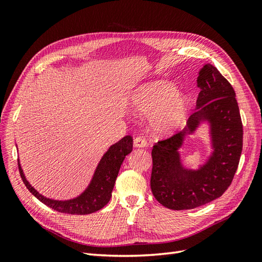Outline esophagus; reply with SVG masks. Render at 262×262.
I'll list each match as a JSON object with an SVG mask.
<instances>
[{"instance_id": "esophagus-1", "label": "esophagus", "mask_w": 262, "mask_h": 262, "mask_svg": "<svg viewBox=\"0 0 262 262\" xmlns=\"http://www.w3.org/2000/svg\"><path fill=\"white\" fill-rule=\"evenodd\" d=\"M147 145V141L143 137H138L134 139V146L136 147H145Z\"/></svg>"}]
</instances>
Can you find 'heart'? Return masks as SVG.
I'll use <instances>...</instances> for the list:
<instances>
[{
    "mask_svg": "<svg viewBox=\"0 0 262 262\" xmlns=\"http://www.w3.org/2000/svg\"><path fill=\"white\" fill-rule=\"evenodd\" d=\"M131 106L137 113L152 116L150 123L157 133L168 134L185 122L190 100L185 94L177 92L170 83L149 82L134 92Z\"/></svg>",
    "mask_w": 262,
    "mask_h": 262,
    "instance_id": "heart-1",
    "label": "heart"
}]
</instances>
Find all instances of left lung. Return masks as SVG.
I'll return each mask as SVG.
<instances>
[{"mask_svg":"<svg viewBox=\"0 0 262 262\" xmlns=\"http://www.w3.org/2000/svg\"><path fill=\"white\" fill-rule=\"evenodd\" d=\"M200 87L196 110L186 128L152 149L150 189L155 199L171 210H190L217 199L231 186L243 149V123L233 86L212 64H205L198 76ZM201 122L210 124L213 153L196 171L186 170L178 148L187 134Z\"/></svg>","mask_w":262,"mask_h":262,"instance_id":"obj_1","label":"left lung"}]
</instances>
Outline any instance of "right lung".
<instances>
[{
	"mask_svg": "<svg viewBox=\"0 0 262 262\" xmlns=\"http://www.w3.org/2000/svg\"><path fill=\"white\" fill-rule=\"evenodd\" d=\"M132 147L133 139L131 136L124 137L116 144L110 146L101 157L91 184L85 191L77 198L66 201L49 199L39 193L34 187H31L24 175L19 161L18 169L24 184L39 201L60 213L84 215V214H91L102 209L109 202L119 169L121 167L124 157L132 152Z\"/></svg>",
	"mask_w": 262,
	"mask_h": 262,
	"instance_id": "1",
	"label": "right lung"
}]
</instances>
